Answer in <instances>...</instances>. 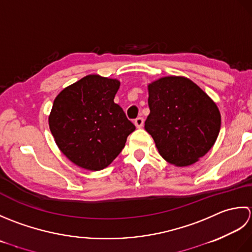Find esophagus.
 Masks as SVG:
<instances>
[{"instance_id":"34e87169","label":"esophagus","mask_w":252,"mask_h":252,"mask_svg":"<svg viewBox=\"0 0 252 252\" xmlns=\"http://www.w3.org/2000/svg\"><path fill=\"white\" fill-rule=\"evenodd\" d=\"M143 117H137V119L135 120V125L137 128H141L143 126Z\"/></svg>"}]
</instances>
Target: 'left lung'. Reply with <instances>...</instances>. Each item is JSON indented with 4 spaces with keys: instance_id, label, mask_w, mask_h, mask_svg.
Instances as JSON below:
<instances>
[{
    "instance_id": "obj_1",
    "label": "left lung",
    "mask_w": 252,
    "mask_h": 252,
    "mask_svg": "<svg viewBox=\"0 0 252 252\" xmlns=\"http://www.w3.org/2000/svg\"><path fill=\"white\" fill-rule=\"evenodd\" d=\"M150 114L145 128L164 160L188 166L217 141L220 114L217 104L190 79L167 76L148 86Z\"/></svg>"
}]
</instances>
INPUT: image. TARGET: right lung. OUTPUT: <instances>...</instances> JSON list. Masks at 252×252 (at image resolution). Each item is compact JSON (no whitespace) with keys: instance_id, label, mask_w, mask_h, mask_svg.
Masks as SVG:
<instances>
[{"instance_id":"add662e5","label":"right lung","mask_w":252,"mask_h":252,"mask_svg":"<svg viewBox=\"0 0 252 252\" xmlns=\"http://www.w3.org/2000/svg\"><path fill=\"white\" fill-rule=\"evenodd\" d=\"M120 81L88 75L55 97L49 126L56 145L79 167L100 171L109 166L136 129L114 103Z\"/></svg>"}]
</instances>
